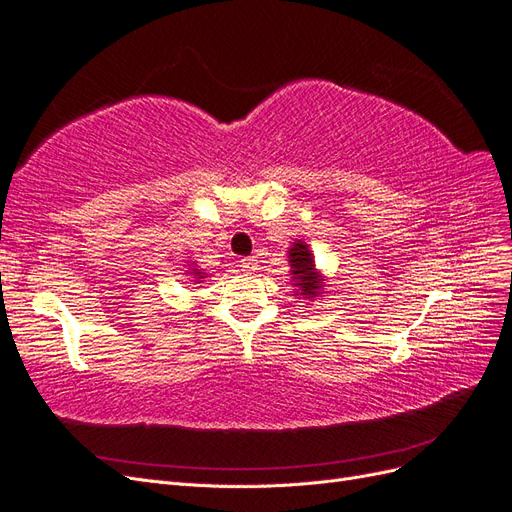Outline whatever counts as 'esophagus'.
Listing matches in <instances>:
<instances>
[{
    "instance_id": "34e87169",
    "label": "esophagus",
    "mask_w": 512,
    "mask_h": 512,
    "mask_svg": "<svg viewBox=\"0 0 512 512\" xmlns=\"http://www.w3.org/2000/svg\"><path fill=\"white\" fill-rule=\"evenodd\" d=\"M241 267H243V271H247V273H254V271L258 269V260H256V256L243 258V260H241Z\"/></svg>"
}]
</instances>
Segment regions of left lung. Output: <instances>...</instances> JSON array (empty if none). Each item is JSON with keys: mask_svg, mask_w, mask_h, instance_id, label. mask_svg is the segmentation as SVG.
Segmentation results:
<instances>
[{"mask_svg": "<svg viewBox=\"0 0 512 512\" xmlns=\"http://www.w3.org/2000/svg\"><path fill=\"white\" fill-rule=\"evenodd\" d=\"M288 262H290L292 282L299 288L297 294H301L303 299H309V301L316 299L318 294H322L324 280L314 265V254L309 252L307 243L294 241V245L288 252Z\"/></svg>", "mask_w": 512, "mask_h": 512, "instance_id": "obj_1", "label": "left lung"}]
</instances>
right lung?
I'll return each instance as SVG.
<instances>
[{
    "mask_svg": "<svg viewBox=\"0 0 512 512\" xmlns=\"http://www.w3.org/2000/svg\"><path fill=\"white\" fill-rule=\"evenodd\" d=\"M190 273H194V277H196V280H194V282H196V284H200V280H203V277H207V275H205L203 271H200V269H192Z\"/></svg>",
    "mask_w": 512,
    "mask_h": 512,
    "instance_id": "1",
    "label": "right lung"
}]
</instances>
